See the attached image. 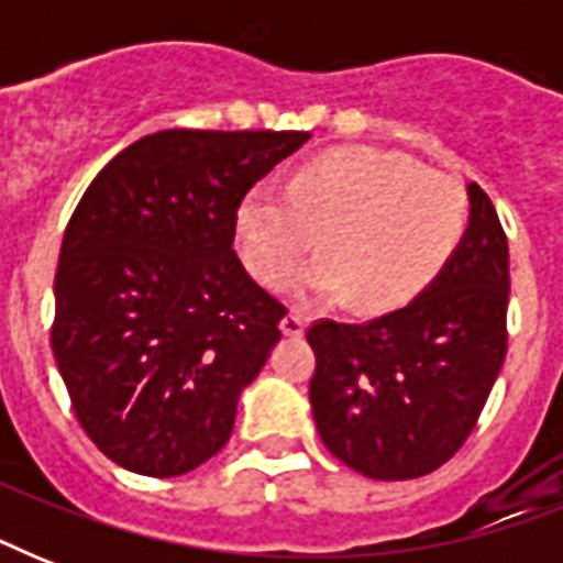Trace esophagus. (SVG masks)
I'll list each match as a JSON object with an SVG mask.
<instances>
[{
    "instance_id": "esophagus-1",
    "label": "esophagus",
    "mask_w": 563,
    "mask_h": 563,
    "mask_svg": "<svg viewBox=\"0 0 563 563\" xmlns=\"http://www.w3.org/2000/svg\"><path fill=\"white\" fill-rule=\"evenodd\" d=\"M280 330L286 335H291V339H298V335H303V330H307V318L298 316V312H289V316H283Z\"/></svg>"
}]
</instances>
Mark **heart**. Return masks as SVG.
<instances>
[{
	"label": "heart",
	"mask_w": 563,
	"mask_h": 563,
	"mask_svg": "<svg viewBox=\"0 0 563 563\" xmlns=\"http://www.w3.org/2000/svg\"><path fill=\"white\" fill-rule=\"evenodd\" d=\"M318 230L324 254L300 277V298L353 295L362 309H394L444 272L467 230V195L406 154L342 148L307 163L289 187L263 180L239 201V254L268 289L295 277Z\"/></svg>",
	"instance_id": "1"
}]
</instances>
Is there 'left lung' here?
I'll list each match as a JSON object with an SVG mask.
<instances>
[{"mask_svg": "<svg viewBox=\"0 0 563 563\" xmlns=\"http://www.w3.org/2000/svg\"><path fill=\"white\" fill-rule=\"evenodd\" d=\"M444 272L406 307L365 324L321 318L309 402L335 459L383 482L450 462L476 427L508 347V239L479 184Z\"/></svg>", "mask_w": 563, "mask_h": 563, "instance_id": "1", "label": "left lung"}]
</instances>
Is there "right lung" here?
I'll return each instance as SVG.
<instances>
[{"mask_svg":"<svg viewBox=\"0 0 563 563\" xmlns=\"http://www.w3.org/2000/svg\"><path fill=\"white\" fill-rule=\"evenodd\" d=\"M307 131L172 128L119 152L66 224L52 351L90 441L169 479L228 444L286 307L233 251L245 192Z\"/></svg>","mask_w":563,"mask_h":563,"instance_id":"1","label":"right lung"}]
</instances>
